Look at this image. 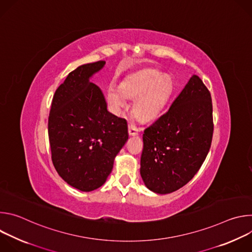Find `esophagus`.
<instances>
[{
  "label": "esophagus",
  "instance_id": "1",
  "mask_svg": "<svg viewBox=\"0 0 252 252\" xmlns=\"http://www.w3.org/2000/svg\"><path fill=\"white\" fill-rule=\"evenodd\" d=\"M138 132H139V128L135 125L130 124L128 126V133H129V135H136V134H138Z\"/></svg>",
  "mask_w": 252,
  "mask_h": 252
}]
</instances>
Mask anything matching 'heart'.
Listing matches in <instances>:
<instances>
[{
  "mask_svg": "<svg viewBox=\"0 0 252 252\" xmlns=\"http://www.w3.org/2000/svg\"><path fill=\"white\" fill-rule=\"evenodd\" d=\"M171 90L170 81L158 71L141 73L124 82L120 89L111 87L107 92L112 109L116 114L126 106V96L137 98L133 104V113L140 121H150L156 118L164 105Z\"/></svg>",
  "mask_w": 252,
  "mask_h": 252,
  "instance_id": "obj_1",
  "label": "heart"
}]
</instances>
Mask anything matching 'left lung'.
<instances>
[{
    "mask_svg": "<svg viewBox=\"0 0 252 252\" xmlns=\"http://www.w3.org/2000/svg\"><path fill=\"white\" fill-rule=\"evenodd\" d=\"M212 134L211 95L194 75L169 110L143 131L140 175L147 188L165 194L186 186L202 165Z\"/></svg>",
    "mask_w": 252,
    "mask_h": 252,
    "instance_id": "8db88e82",
    "label": "left lung"
}]
</instances>
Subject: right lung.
Returning <instances> with one entry per match:
<instances>
[{"label": "right lung", "mask_w": 252, "mask_h": 252, "mask_svg": "<svg viewBox=\"0 0 252 252\" xmlns=\"http://www.w3.org/2000/svg\"><path fill=\"white\" fill-rule=\"evenodd\" d=\"M104 61L80 65L57 89L49 115L52 160L63 181L82 191L101 187L128 138L127 123L106 110L89 79Z\"/></svg>", "instance_id": "1"}]
</instances>
